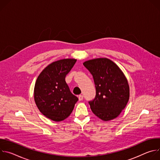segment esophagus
I'll return each mask as SVG.
<instances>
[{"label": "esophagus", "mask_w": 160, "mask_h": 160, "mask_svg": "<svg viewBox=\"0 0 160 160\" xmlns=\"http://www.w3.org/2000/svg\"><path fill=\"white\" fill-rule=\"evenodd\" d=\"M78 98L79 101H82V100H83V96L82 95H79Z\"/></svg>", "instance_id": "obj_1"}]
</instances>
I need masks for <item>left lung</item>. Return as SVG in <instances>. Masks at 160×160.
I'll return each instance as SVG.
<instances>
[{
    "label": "left lung",
    "instance_id": "1",
    "mask_svg": "<svg viewBox=\"0 0 160 160\" xmlns=\"http://www.w3.org/2000/svg\"><path fill=\"white\" fill-rule=\"evenodd\" d=\"M83 64L92 75L96 95L89 101L91 110L103 121L118 117L129 100L128 80L120 68L111 60L101 58L88 60Z\"/></svg>",
    "mask_w": 160,
    "mask_h": 160
}]
</instances>
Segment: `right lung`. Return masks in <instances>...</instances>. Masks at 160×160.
Returning a JSON list of instances; mask_svg holds the SVG:
<instances>
[{"label": "right lung", "mask_w": 160, "mask_h": 160, "mask_svg": "<svg viewBox=\"0 0 160 160\" xmlns=\"http://www.w3.org/2000/svg\"><path fill=\"white\" fill-rule=\"evenodd\" d=\"M77 61L62 59L49 64L38 75L34 87V100L42 115L54 122H61L70 115L78 100L70 90L66 75Z\"/></svg>", "instance_id": "add662e5"}]
</instances>
